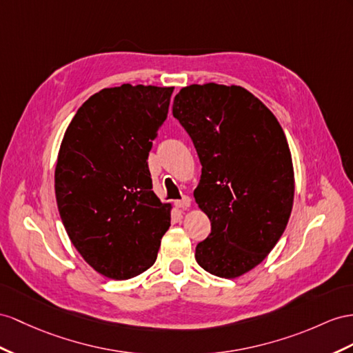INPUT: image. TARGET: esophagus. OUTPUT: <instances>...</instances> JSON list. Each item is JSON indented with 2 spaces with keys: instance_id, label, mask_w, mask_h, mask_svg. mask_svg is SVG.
Segmentation results:
<instances>
[{
  "instance_id": "1",
  "label": "esophagus",
  "mask_w": 353,
  "mask_h": 353,
  "mask_svg": "<svg viewBox=\"0 0 353 353\" xmlns=\"http://www.w3.org/2000/svg\"><path fill=\"white\" fill-rule=\"evenodd\" d=\"M176 207H177V209H182V210H186L188 209V207L189 205H191V198H189V196H186V195H183L182 198H180V200H177L176 203Z\"/></svg>"
}]
</instances>
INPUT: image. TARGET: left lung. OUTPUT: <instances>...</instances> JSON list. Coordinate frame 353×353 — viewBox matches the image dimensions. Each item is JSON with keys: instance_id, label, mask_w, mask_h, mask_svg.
Here are the masks:
<instances>
[{"instance_id": "1", "label": "left lung", "mask_w": 353, "mask_h": 353, "mask_svg": "<svg viewBox=\"0 0 353 353\" xmlns=\"http://www.w3.org/2000/svg\"><path fill=\"white\" fill-rule=\"evenodd\" d=\"M173 116L201 162L194 196L212 231L195 248L210 274L248 273L276 246L294 201V168L276 116L241 86L191 85L174 97Z\"/></svg>"}]
</instances>
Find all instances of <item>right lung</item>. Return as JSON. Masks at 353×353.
I'll return each instance as SVG.
<instances>
[{
	"instance_id": "obj_1",
	"label": "right lung",
	"mask_w": 353,
	"mask_h": 353,
	"mask_svg": "<svg viewBox=\"0 0 353 353\" xmlns=\"http://www.w3.org/2000/svg\"><path fill=\"white\" fill-rule=\"evenodd\" d=\"M174 88H107L79 108L55 170L58 210L86 263L125 280L155 264L170 227V204L152 191V141Z\"/></svg>"
}]
</instances>
